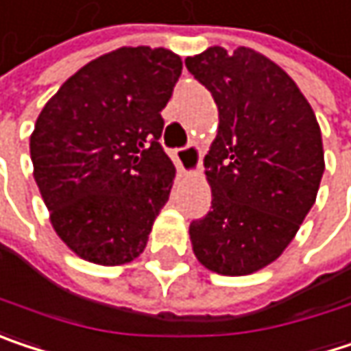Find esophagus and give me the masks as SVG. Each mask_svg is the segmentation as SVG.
Returning a JSON list of instances; mask_svg holds the SVG:
<instances>
[{
  "instance_id": "esophagus-1",
  "label": "esophagus",
  "mask_w": 351,
  "mask_h": 351,
  "mask_svg": "<svg viewBox=\"0 0 351 351\" xmlns=\"http://www.w3.org/2000/svg\"><path fill=\"white\" fill-rule=\"evenodd\" d=\"M201 150L197 144H189L184 148H178L175 152L176 165L184 175H195L201 169Z\"/></svg>"
}]
</instances>
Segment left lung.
Listing matches in <instances>:
<instances>
[{"instance_id": "8db88e82", "label": "left lung", "mask_w": 351, "mask_h": 351, "mask_svg": "<svg viewBox=\"0 0 351 351\" xmlns=\"http://www.w3.org/2000/svg\"><path fill=\"white\" fill-rule=\"evenodd\" d=\"M184 64L219 108L205 156L213 207L189 227L193 251L208 271L249 275L285 251L313 207L322 130L298 84L255 49L213 46Z\"/></svg>"}]
</instances>
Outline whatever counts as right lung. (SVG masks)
Here are the masks:
<instances>
[{
	"mask_svg": "<svg viewBox=\"0 0 351 351\" xmlns=\"http://www.w3.org/2000/svg\"><path fill=\"white\" fill-rule=\"evenodd\" d=\"M182 62L165 48H118L60 86L29 136L34 178L58 237L78 257L124 265L146 247L175 165L158 143Z\"/></svg>",
	"mask_w": 351,
	"mask_h": 351,
	"instance_id": "add662e5",
	"label": "right lung"
}]
</instances>
